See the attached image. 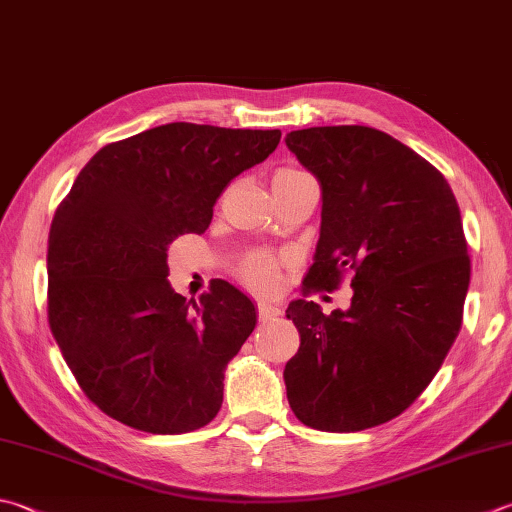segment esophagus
I'll use <instances>...</instances> for the list:
<instances>
[{
    "label": "esophagus",
    "instance_id": "esophagus-1",
    "mask_svg": "<svg viewBox=\"0 0 512 512\" xmlns=\"http://www.w3.org/2000/svg\"><path fill=\"white\" fill-rule=\"evenodd\" d=\"M278 314H281V307L278 305H274V303H269V301H260L258 303V318L260 321H272V318H276Z\"/></svg>",
    "mask_w": 512,
    "mask_h": 512
}]
</instances>
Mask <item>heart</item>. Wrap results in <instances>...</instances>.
I'll return each mask as SVG.
<instances>
[{
    "mask_svg": "<svg viewBox=\"0 0 512 512\" xmlns=\"http://www.w3.org/2000/svg\"><path fill=\"white\" fill-rule=\"evenodd\" d=\"M301 176H310V173L298 167H281L274 173V180H289ZM278 276H281V265L269 254L252 256L243 265V269H240V278L252 289H258V292H272L278 285Z\"/></svg>",
    "mask_w": 512,
    "mask_h": 512,
    "instance_id": "b5f03b06",
    "label": "heart"
}]
</instances>
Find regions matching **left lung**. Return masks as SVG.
<instances>
[{
	"instance_id": "obj_1",
	"label": "left lung",
	"mask_w": 512,
	"mask_h": 512,
	"mask_svg": "<svg viewBox=\"0 0 512 512\" xmlns=\"http://www.w3.org/2000/svg\"><path fill=\"white\" fill-rule=\"evenodd\" d=\"M285 142L323 194L303 294L352 278L345 312L289 303L301 347L283 372L287 401L323 432L381 426L428 388L461 330L470 256L459 205L439 169L379 129L312 127Z\"/></svg>"
}]
</instances>
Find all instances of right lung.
Returning a JSON list of instances; mask_svg holds the SVG:
<instances>
[{
    "instance_id": "right-lung-1",
    "label": "right lung",
    "mask_w": 512,
    "mask_h": 512,
    "mask_svg": "<svg viewBox=\"0 0 512 512\" xmlns=\"http://www.w3.org/2000/svg\"><path fill=\"white\" fill-rule=\"evenodd\" d=\"M281 131L171 122L102 147L48 234V325L75 381L111 419L153 435L191 432L223 406V379L256 327L254 303L225 281L187 301L167 252L202 234L238 173Z\"/></svg>"
}]
</instances>
